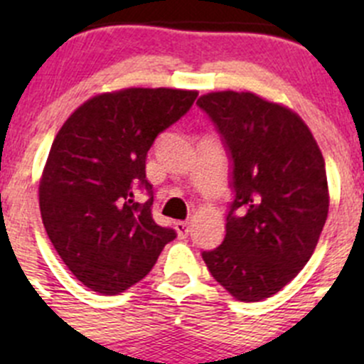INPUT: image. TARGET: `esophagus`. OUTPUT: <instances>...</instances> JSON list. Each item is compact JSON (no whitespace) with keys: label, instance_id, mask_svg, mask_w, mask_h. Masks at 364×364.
Wrapping results in <instances>:
<instances>
[{"label":"esophagus","instance_id":"1","mask_svg":"<svg viewBox=\"0 0 364 364\" xmlns=\"http://www.w3.org/2000/svg\"><path fill=\"white\" fill-rule=\"evenodd\" d=\"M174 227H176V230H178L179 236H188L190 222H176Z\"/></svg>","mask_w":364,"mask_h":364}]
</instances>
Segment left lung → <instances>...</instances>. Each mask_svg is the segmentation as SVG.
<instances>
[{"mask_svg":"<svg viewBox=\"0 0 364 364\" xmlns=\"http://www.w3.org/2000/svg\"><path fill=\"white\" fill-rule=\"evenodd\" d=\"M232 161L225 237L203 252L209 273L236 299L277 294L310 260L329 209L322 153L291 109L250 91L197 100Z\"/></svg>","mask_w":364,"mask_h":364,"instance_id":"obj_1","label":"left lung"}]
</instances>
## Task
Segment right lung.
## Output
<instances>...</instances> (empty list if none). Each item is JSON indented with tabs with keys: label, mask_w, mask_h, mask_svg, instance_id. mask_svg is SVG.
I'll return each instance as SVG.
<instances>
[{
	"label": "right lung",
	"mask_w": 364,
	"mask_h": 364,
	"mask_svg": "<svg viewBox=\"0 0 364 364\" xmlns=\"http://www.w3.org/2000/svg\"><path fill=\"white\" fill-rule=\"evenodd\" d=\"M197 91L128 87L84 102L58 132L40 179L42 222L73 277L114 296L155 266L174 229L151 216L146 156L190 111ZM150 199L135 203L134 186Z\"/></svg>",
	"instance_id": "1"
}]
</instances>
